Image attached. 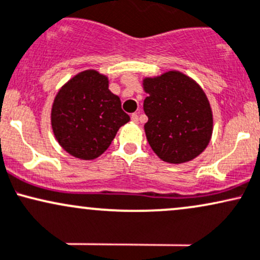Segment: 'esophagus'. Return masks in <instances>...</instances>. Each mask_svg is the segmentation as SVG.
<instances>
[{"label":"esophagus","mask_w":260,"mask_h":260,"mask_svg":"<svg viewBox=\"0 0 260 260\" xmlns=\"http://www.w3.org/2000/svg\"><path fill=\"white\" fill-rule=\"evenodd\" d=\"M131 121L133 122H139V114H133L131 115Z\"/></svg>","instance_id":"obj_1"}]
</instances>
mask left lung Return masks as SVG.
Listing matches in <instances>:
<instances>
[{
	"label": "left lung",
	"instance_id": "1",
	"mask_svg": "<svg viewBox=\"0 0 260 260\" xmlns=\"http://www.w3.org/2000/svg\"><path fill=\"white\" fill-rule=\"evenodd\" d=\"M144 88L145 133L154 153L169 163L199 156L212 134L211 108L203 89L177 71L145 78Z\"/></svg>",
	"mask_w": 260,
	"mask_h": 260
}]
</instances>
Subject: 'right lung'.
Returning <instances> with one entry per match:
<instances>
[{
	"label": "right lung",
	"mask_w": 260,
	"mask_h": 260,
	"mask_svg": "<svg viewBox=\"0 0 260 260\" xmlns=\"http://www.w3.org/2000/svg\"><path fill=\"white\" fill-rule=\"evenodd\" d=\"M129 120L120 99L108 89V78L94 70L71 78L52 104L55 138L63 150L81 159L101 156Z\"/></svg>",
	"instance_id": "1"
}]
</instances>
